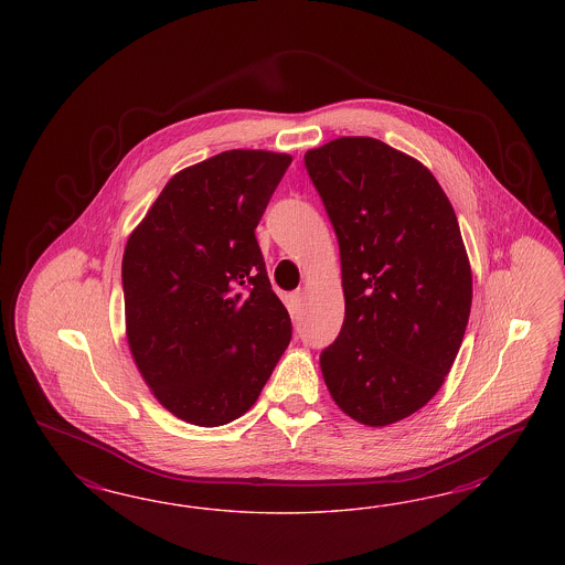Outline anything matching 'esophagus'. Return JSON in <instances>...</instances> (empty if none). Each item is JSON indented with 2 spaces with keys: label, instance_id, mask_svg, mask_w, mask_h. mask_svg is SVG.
<instances>
[{
  "label": "esophagus",
  "instance_id": "1",
  "mask_svg": "<svg viewBox=\"0 0 565 565\" xmlns=\"http://www.w3.org/2000/svg\"><path fill=\"white\" fill-rule=\"evenodd\" d=\"M302 302H305V291L302 290H294L290 294V305L294 310H300L302 308Z\"/></svg>",
  "mask_w": 565,
  "mask_h": 565
}]
</instances>
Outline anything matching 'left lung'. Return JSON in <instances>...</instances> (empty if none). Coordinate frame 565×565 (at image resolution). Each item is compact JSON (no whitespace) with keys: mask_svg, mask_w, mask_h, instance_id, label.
<instances>
[{"mask_svg":"<svg viewBox=\"0 0 565 565\" xmlns=\"http://www.w3.org/2000/svg\"><path fill=\"white\" fill-rule=\"evenodd\" d=\"M340 242L345 317L321 354L333 402L366 427L420 411L444 385L472 305L454 206L435 175L383 140L342 137L305 154Z\"/></svg>","mask_w":565,"mask_h":565,"instance_id":"left-lung-1","label":"left lung"}]
</instances>
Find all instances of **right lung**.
Masks as SVG:
<instances>
[{
	"label": "right lung",
	"instance_id": "add662e5",
	"mask_svg": "<svg viewBox=\"0 0 565 565\" xmlns=\"http://www.w3.org/2000/svg\"><path fill=\"white\" fill-rule=\"evenodd\" d=\"M290 154L234 149L178 171L121 258L126 338L157 402L196 427L250 411L291 338L255 230Z\"/></svg>",
	"mask_w": 565,
	"mask_h": 565
}]
</instances>
